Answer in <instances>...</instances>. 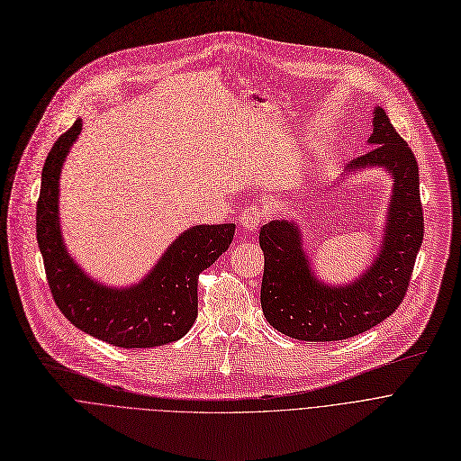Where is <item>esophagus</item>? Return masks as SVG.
Returning a JSON list of instances; mask_svg holds the SVG:
<instances>
[{
    "instance_id": "esophagus-1",
    "label": "esophagus",
    "mask_w": 461,
    "mask_h": 461,
    "mask_svg": "<svg viewBox=\"0 0 461 461\" xmlns=\"http://www.w3.org/2000/svg\"><path fill=\"white\" fill-rule=\"evenodd\" d=\"M262 219H265V212H262V210L257 208V206H249V208L242 210V213H240V224H242V228L248 230V231L257 230V226L260 224Z\"/></svg>"
}]
</instances>
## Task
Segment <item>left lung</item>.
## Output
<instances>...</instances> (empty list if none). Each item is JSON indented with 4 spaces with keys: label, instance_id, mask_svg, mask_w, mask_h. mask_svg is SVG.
I'll return each instance as SVG.
<instances>
[{
    "label": "left lung",
    "instance_id": "1",
    "mask_svg": "<svg viewBox=\"0 0 461 461\" xmlns=\"http://www.w3.org/2000/svg\"><path fill=\"white\" fill-rule=\"evenodd\" d=\"M368 144L374 148L348 167H386L393 193L381 251L359 281L338 288L319 283L295 222L272 221L258 231L265 251L260 306L268 322L288 338L317 343L359 336L396 312L407 295L425 231L418 162L381 107L374 109Z\"/></svg>",
    "mask_w": 461,
    "mask_h": 461
}]
</instances>
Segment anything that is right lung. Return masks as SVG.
<instances>
[{
  "instance_id": "add662e5",
  "label": "right lung",
  "mask_w": 461,
  "mask_h": 461,
  "mask_svg": "<svg viewBox=\"0 0 461 461\" xmlns=\"http://www.w3.org/2000/svg\"><path fill=\"white\" fill-rule=\"evenodd\" d=\"M80 131L78 118L54 142L41 171L36 239L52 299L82 332L113 347L153 348L178 341L199 313V276L230 248L235 224L184 231L137 286L113 290L91 281L65 249L58 222L59 171Z\"/></svg>"
}]
</instances>
